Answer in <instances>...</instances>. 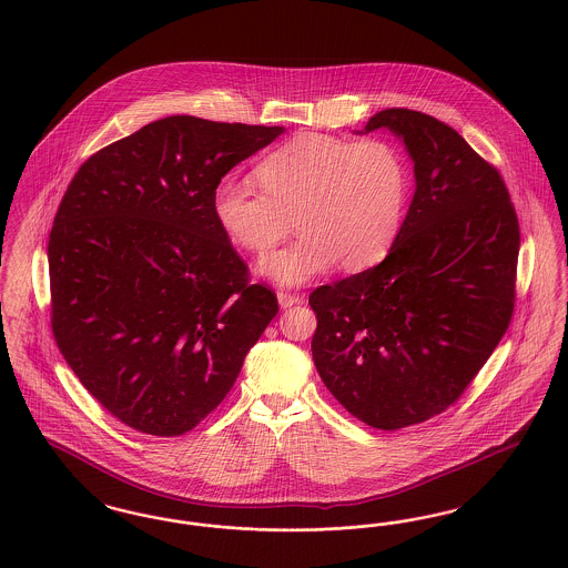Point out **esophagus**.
I'll list each match as a JSON object with an SVG mask.
<instances>
[{
    "mask_svg": "<svg viewBox=\"0 0 568 568\" xmlns=\"http://www.w3.org/2000/svg\"><path fill=\"white\" fill-rule=\"evenodd\" d=\"M276 297H278V304H281V308H292V306H296V304H302V296H296V294H285V292H278Z\"/></svg>",
    "mask_w": 568,
    "mask_h": 568,
    "instance_id": "esophagus-1",
    "label": "esophagus"
}]
</instances>
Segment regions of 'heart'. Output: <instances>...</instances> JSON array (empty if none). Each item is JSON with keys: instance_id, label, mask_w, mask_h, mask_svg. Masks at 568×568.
Masks as SVG:
<instances>
[{"instance_id": "1", "label": "heart", "mask_w": 568, "mask_h": 568, "mask_svg": "<svg viewBox=\"0 0 568 568\" xmlns=\"http://www.w3.org/2000/svg\"><path fill=\"white\" fill-rule=\"evenodd\" d=\"M253 183L227 176L213 193L221 232L244 251L264 255L296 223V241L262 260L257 271L297 287L329 271H366L396 243L408 200V165L381 138L349 140L304 132L257 165Z\"/></svg>"}]
</instances>
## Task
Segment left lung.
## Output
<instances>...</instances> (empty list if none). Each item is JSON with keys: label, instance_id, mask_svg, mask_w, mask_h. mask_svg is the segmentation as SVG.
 <instances>
[{"label": "left lung", "instance_id": "8db88e82", "mask_svg": "<svg viewBox=\"0 0 568 568\" xmlns=\"http://www.w3.org/2000/svg\"><path fill=\"white\" fill-rule=\"evenodd\" d=\"M405 144L415 193L385 260L317 287V373L359 422L422 424L454 405L507 332L519 225L496 168L430 114L387 109L357 134Z\"/></svg>", "mask_w": 568, "mask_h": 568}]
</instances>
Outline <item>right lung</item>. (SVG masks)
<instances>
[{
	"instance_id": "1",
	"label": "right lung",
	"mask_w": 568,
	"mask_h": 568,
	"mask_svg": "<svg viewBox=\"0 0 568 568\" xmlns=\"http://www.w3.org/2000/svg\"><path fill=\"white\" fill-rule=\"evenodd\" d=\"M285 128L165 116L82 163L54 215V341L138 433H190L227 396L278 302L213 216L219 181Z\"/></svg>"
}]
</instances>
